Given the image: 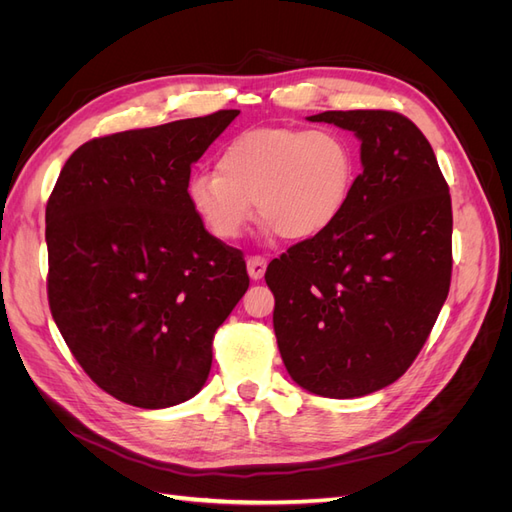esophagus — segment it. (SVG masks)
Segmentation results:
<instances>
[{
    "label": "esophagus",
    "mask_w": 512,
    "mask_h": 512,
    "mask_svg": "<svg viewBox=\"0 0 512 512\" xmlns=\"http://www.w3.org/2000/svg\"><path fill=\"white\" fill-rule=\"evenodd\" d=\"M267 271V260L262 256H250L247 258V275L252 277V280H262V275Z\"/></svg>",
    "instance_id": "34e87169"
}]
</instances>
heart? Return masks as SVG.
<instances>
[{"instance_id": "1", "label": "heart", "mask_w": 512, "mask_h": 512, "mask_svg": "<svg viewBox=\"0 0 512 512\" xmlns=\"http://www.w3.org/2000/svg\"><path fill=\"white\" fill-rule=\"evenodd\" d=\"M356 179L350 143L333 130H247L218 153L215 175L188 185L198 222L213 239L237 241L254 215L288 241L327 232L344 213Z\"/></svg>"}]
</instances>
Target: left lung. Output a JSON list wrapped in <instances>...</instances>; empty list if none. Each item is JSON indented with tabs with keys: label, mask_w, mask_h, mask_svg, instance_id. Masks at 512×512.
<instances>
[{
	"label": "left lung",
	"mask_w": 512,
	"mask_h": 512,
	"mask_svg": "<svg viewBox=\"0 0 512 512\" xmlns=\"http://www.w3.org/2000/svg\"><path fill=\"white\" fill-rule=\"evenodd\" d=\"M361 141L363 173L320 237L271 260L273 329L290 378L352 399L393 384L425 346L451 288L453 211L436 153L393 111H324Z\"/></svg>",
	"instance_id": "left-lung-1"
}]
</instances>
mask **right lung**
I'll return each instance as SVG.
<instances>
[{
    "mask_svg": "<svg viewBox=\"0 0 512 512\" xmlns=\"http://www.w3.org/2000/svg\"><path fill=\"white\" fill-rule=\"evenodd\" d=\"M239 111L94 138L46 203L51 314L85 374L145 410L203 389L213 337L250 286L188 200L192 164Z\"/></svg>",
    "mask_w": 512,
    "mask_h": 512,
    "instance_id": "add662e5",
    "label": "right lung"
}]
</instances>
